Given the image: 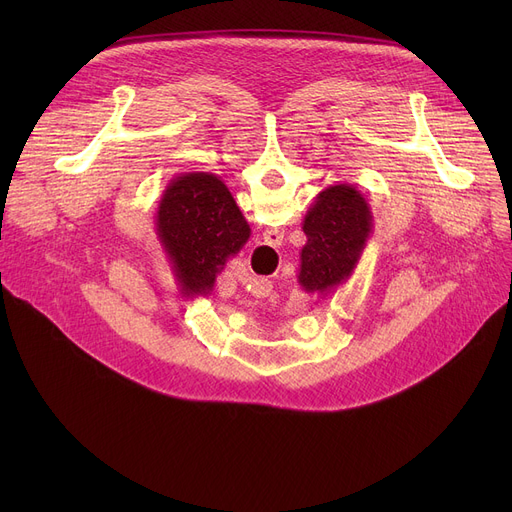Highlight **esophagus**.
<instances>
[{
	"mask_svg": "<svg viewBox=\"0 0 512 512\" xmlns=\"http://www.w3.org/2000/svg\"><path fill=\"white\" fill-rule=\"evenodd\" d=\"M265 236L267 238H272V240H280L282 238V232L280 230H265ZM265 292H270V288H272V282H265Z\"/></svg>",
	"mask_w": 512,
	"mask_h": 512,
	"instance_id": "1",
	"label": "esophagus"
}]
</instances>
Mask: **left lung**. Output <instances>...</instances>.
I'll return each mask as SVG.
<instances>
[{
	"label": "left lung",
	"mask_w": 512,
	"mask_h": 512,
	"mask_svg": "<svg viewBox=\"0 0 512 512\" xmlns=\"http://www.w3.org/2000/svg\"><path fill=\"white\" fill-rule=\"evenodd\" d=\"M373 215L357 186L338 182L324 188L309 207L303 232L299 284L309 294L334 292L353 276L371 236Z\"/></svg>",
	"instance_id": "8db88e82"
}]
</instances>
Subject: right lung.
Listing matches in <instances>:
<instances>
[{
	"mask_svg": "<svg viewBox=\"0 0 512 512\" xmlns=\"http://www.w3.org/2000/svg\"><path fill=\"white\" fill-rule=\"evenodd\" d=\"M155 230L186 299L207 297L226 261L251 236L228 186L209 172H186L168 182Z\"/></svg>",
	"mask_w": 512,
	"mask_h": 512,
	"instance_id": "add662e5",
	"label": "right lung"
}]
</instances>
